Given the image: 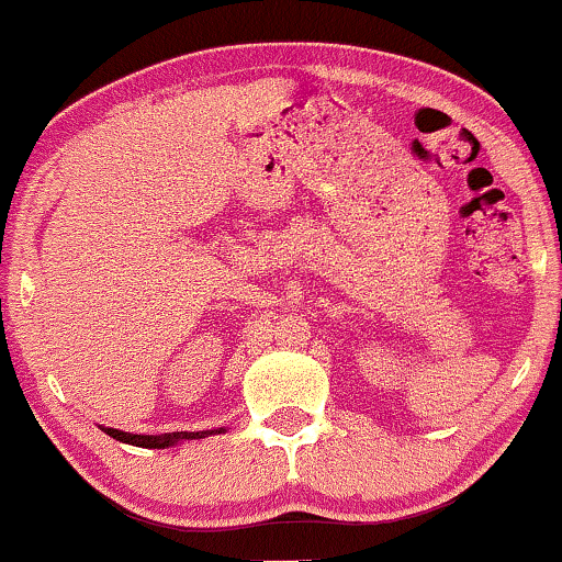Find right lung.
Listing matches in <instances>:
<instances>
[{"label":"right lung","instance_id":"right-lung-1","mask_svg":"<svg viewBox=\"0 0 562 562\" xmlns=\"http://www.w3.org/2000/svg\"><path fill=\"white\" fill-rule=\"evenodd\" d=\"M109 432L111 438L122 440V443H132V446H142V449H166V446H173L179 443V440H194V438H204V436H212V432H220V430H199V432H162V436H134V432H122L116 428H103Z\"/></svg>","mask_w":562,"mask_h":562}]
</instances>
